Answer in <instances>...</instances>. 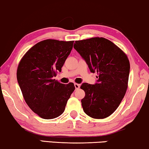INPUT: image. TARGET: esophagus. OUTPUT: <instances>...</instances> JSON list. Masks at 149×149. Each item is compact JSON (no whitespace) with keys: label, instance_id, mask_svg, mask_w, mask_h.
Instances as JSON below:
<instances>
[{"label":"esophagus","instance_id":"1","mask_svg":"<svg viewBox=\"0 0 149 149\" xmlns=\"http://www.w3.org/2000/svg\"><path fill=\"white\" fill-rule=\"evenodd\" d=\"M74 86H75V90H77V89L79 88V84H74Z\"/></svg>","mask_w":149,"mask_h":149}]
</instances>
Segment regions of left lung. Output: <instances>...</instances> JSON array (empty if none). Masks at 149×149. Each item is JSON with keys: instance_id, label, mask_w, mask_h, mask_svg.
Returning a JSON list of instances; mask_svg holds the SVG:
<instances>
[{"instance_id": "obj_1", "label": "left lung", "mask_w": 149, "mask_h": 149, "mask_svg": "<svg viewBox=\"0 0 149 149\" xmlns=\"http://www.w3.org/2000/svg\"><path fill=\"white\" fill-rule=\"evenodd\" d=\"M74 47L88 65L97 72L94 85L83 83L81 100L84 112L93 118L110 116L123 100L127 90L130 63L127 56L112 41L103 37L76 41Z\"/></svg>"}]
</instances>
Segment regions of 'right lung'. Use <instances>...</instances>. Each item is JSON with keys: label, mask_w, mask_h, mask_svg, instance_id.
<instances>
[{"label": "right lung", "mask_w": 149, "mask_h": 149, "mask_svg": "<svg viewBox=\"0 0 149 149\" xmlns=\"http://www.w3.org/2000/svg\"><path fill=\"white\" fill-rule=\"evenodd\" d=\"M74 41L47 39L37 43L25 53L18 66L17 77L24 99L35 114L53 119L63 114L75 90L74 84H61L57 72L70 54Z\"/></svg>", "instance_id": "obj_1"}]
</instances>
